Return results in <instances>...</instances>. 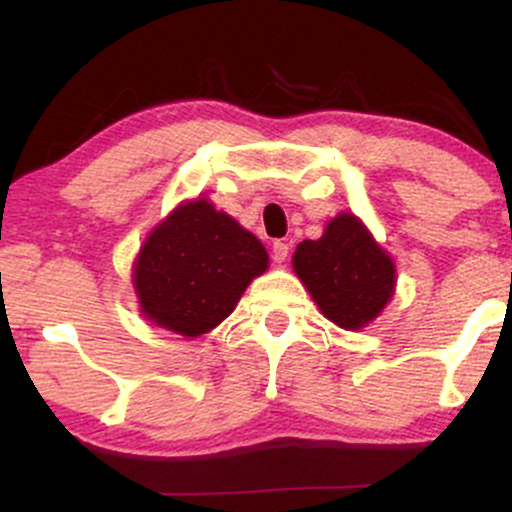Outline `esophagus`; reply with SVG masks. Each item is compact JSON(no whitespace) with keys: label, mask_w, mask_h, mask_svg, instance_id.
I'll use <instances>...</instances> for the list:
<instances>
[{"label":"esophagus","mask_w":512,"mask_h":512,"mask_svg":"<svg viewBox=\"0 0 512 512\" xmlns=\"http://www.w3.org/2000/svg\"><path fill=\"white\" fill-rule=\"evenodd\" d=\"M272 260L276 264H284L289 260V243H284V240H276L272 245Z\"/></svg>","instance_id":"esophagus-1"}]
</instances>
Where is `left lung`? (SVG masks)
<instances>
[{"label":"left lung","mask_w":512,"mask_h":512,"mask_svg":"<svg viewBox=\"0 0 512 512\" xmlns=\"http://www.w3.org/2000/svg\"><path fill=\"white\" fill-rule=\"evenodd\" d=\"M291 264L320 313L342 330L368 327L395 296V260L351 211L327 221L317 240L298 243Z\"/></svg>","instance_id":"left-lung-1"}]
</instances>
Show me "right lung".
I'll return each mask as SVG.
<instances>
[{
    "instance_id": "right-lung-1",
    "label": "right lung",
    "mask_w": 512,
    "mask_h": 512,
    "mask_svg": "<svg viewBox=\"0 0 512 512\" xmlns=\"http://www.w3.org/2000/svg\"><path fill=\"white\" fill-rule=\"evenodd\" d=\"M267 267L260 238L197 197L151 228L134 257L132 286L151 325L192 339L219 327Z\"/></svg>"
}]
</instances>
